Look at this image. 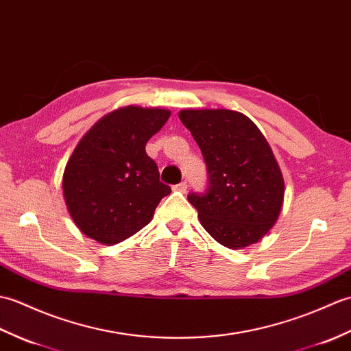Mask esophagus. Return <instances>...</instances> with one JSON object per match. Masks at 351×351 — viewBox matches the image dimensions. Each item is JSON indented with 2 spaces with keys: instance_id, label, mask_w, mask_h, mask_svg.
Returning a JSON list of instances; mask_svg holds the SVG:
<instances>
[{
  "instance_id": "34e87169",
  "label": "esophagus",
  "mask_w": 351,
  "mask_h": 351,
  "mask_svg": "<svg viewBox=\"0 0 351 351\" xmlns=\"http://www.w3.org/2000/svg\"><path fill=\"white\" fill-rule=\"evenodd\" d=\"M174 191H177V192H186L188 191V182H182V183H178V184H176L174 188H173Z\"/></svg>"
}]
</instances>
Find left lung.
Returning <instances> with one entry per match:
<instances>
[{"label": "left lung", "mask_w": 351, "mask_h": 351, "mask_svg": "<svg viewBox=\"0 0 351 351\" xmlns=\"http://www.w3.org/2000/svg\"><path fill=\"white\" fill-rule=\"evenodd\" d=\"M207 167V188L191 192L199 222L221 245L240 249L274 227L284 201V178L270 145L252 120L230 110H184Z\"/></svg>", "instance_id": "8db88e82"}]
</instances>
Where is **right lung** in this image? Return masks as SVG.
I'll list each match as a JSON object with an SVG mask.
<instances>
[{"mask_svg": "<svg viewBox=\"0 0 351 351\" xmlns=\"http://www.w3.org/2000/svg\"><path fill=\"white\" fill-rule=\"evenodd\" d=\"M169 115L158 108H121L99 120L76 145L64 169L63 192L85 236L115 245L152 221L171 188L159 180L145 144Z\"/></svg>", "mask_w": 351, "mask_h": 351, "instance_id": "obj_1", "label": "right lung"}]
</instances>
